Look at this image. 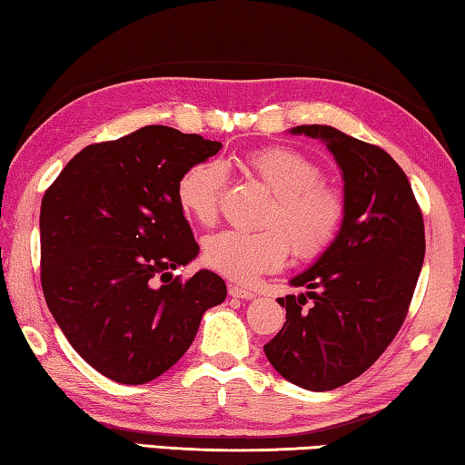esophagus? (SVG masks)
Segmentation results:
<instances>
[{"mask_svg":"<svg viewBox=\"0 0 465 465\" xmlns=\"http://www.w3.org/2000/svg\"><path fill=\"white\" fill-rule=\"evenodd\" d=\"M230 295L232 297H238V299H254L256 297V293L254 291H248V289H243V287H238V285H230Z\"/></svg>","mask_w":465,"mask_h":465,"instance_id":"1","label":"esophagus"}]
</instances>
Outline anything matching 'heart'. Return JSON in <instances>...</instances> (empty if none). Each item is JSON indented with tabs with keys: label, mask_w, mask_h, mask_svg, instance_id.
<instances>
[{
	"label": "heart",
	"mask_w": 465,
	"mask_h": 465,
	"mask_svg": "<svg viewBox=\"0 0 465 465\" xmlns=\"http://www.w3.org/2000/svg\"><path fill=\"white\" fill-rule=\"evenodd\" d=\"M243 174L272 193L261 232L225 230L204 242V262L232 281L246 282L261 272L281 269L293 250L297 258H316L341 232L344 199L322 183V170L308 155L291 147L269 145L238 157ZM225 168L219 162H196L183 172L176 196L196 223L215 222L225 188Z\"/></svg>",
	"instance_id": "obj_1"
}]
</instances>
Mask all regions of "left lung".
<instances>
[{"label": "left lung", "instance_id": "1", "mask_svg": "<svg viewBox=\"0 0 465 465\" xmlns=\"http://www.w3.org/2000/svg\"><path fill=\"white\" fill-rule=\"evenodd\" d=\"M291 135L320 139L342 172L344 219L334 242L289 281L287 322L264 355L287 381L328 391L367 371L398 334L424 261V223L390 153L328 124Z\"/></svg>", "mask_w": 465, "mask_h": 465}]
</instances>
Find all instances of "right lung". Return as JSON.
Returning <instances> with one entry per match:
<instances>
[{
  "label": "right lung",
  "instance_id": "right-lung-1",
  "mask_svg": "<svg viewBox=\"0 0 465 465\" xmlns=\"http://www.w3.org/2000/svg\"><path fill=\"white\" fill-rule=\"evenodd\" d=\"M219 149V141L149 124L82 149L43 196L46 305L69 344L108 380L139 385L166 373L193 344L203 313L223 303L225 282L207 269L155 285L199 256L176 184Z\"/></svg>",
  "mask_w": 465,
  "mask_h": 465
}]
</instances>
